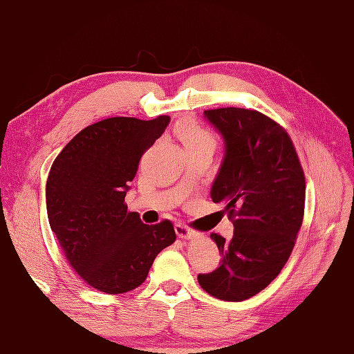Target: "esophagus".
<instances>
[{
    "instance_id": "esophagus-1",
    "label": "esophagus",
    "mask_w": 354,
    "mask_h": 354,
    "mask_svg": "<svg viewBox=\"0 0 354 354\" xmlns=\"http://www.w3.org/2000/svg\"><path fill=\"white\" fill-rule=\"evenodd\" d=\"M175 231H176V236L181 239V241H190V239L195 237V232H192L184 223H178L175 226Z\"/></svg>"
}]
</instances>
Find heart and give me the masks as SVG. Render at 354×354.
I'll use <instances>...</instances> for the list:
<instances>
[{"mask_svg":"<svg viewBox=\"0 0 354 354\" xmlns=\"http://www.w3.org/2000/svg\"><path fill=\"white\" fill-rule=\"evenodd\" d=\"M178 133L185 148L198 145H214L215 143L214 136L194 122H184L179 124Z\"/></svg>","mask_w":354,"mask_h":354,"instance_id":"heart-1","label":"heart"}]
</instances>
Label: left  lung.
<instances>
[{"instance_id": "left-lung-1", "label": "left lung", "mask_w": 354, "mask_h": 354, "mask_svg": "<svg viewBox=\"0 0 354 354\" xmlns=\"http://www.w3.org/2000/svg\"><path fill=\"white\" fill-rule=\"evenodd\" d=\"M205 118L223 139L211 198L234 217V236H211L223 261L198 274V283L215 298L243 301L266 289L289 259L306 183L290 137L272 118L241 107L205 111Z\"/></svg>"}]
</instances>
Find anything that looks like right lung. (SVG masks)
Wrapping results in <instances>:
<instances>
[{"mask_svg":"<svg viewBox=\"0 0 354 354\" xmlns=\"http://www.w3.org/2000/svg\"><path fill=\"white\" fill-rule=\"evenodd\" d=\"M169 123L167 115L106 118L76 134L51 165L45 194L51 231L70 266L101 292L139 287L156 256L176 241L169 220L145 225L124 205L142 154Z\"/></svg>","mask_w":354,"mask_h":354,"instance_id":"add662e5","label":"right lung"}]
</instances>
